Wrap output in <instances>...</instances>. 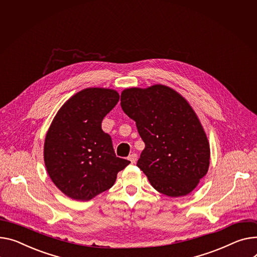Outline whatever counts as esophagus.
I'll return each mask as SVG.
<instances>
[{"mask_svg":"<svg viewBox=\"0 0 257 257\" xmlns=\"http://www.w3.org/2000/svg\"><path fill=\"white\" fill-rule=\"evenodd\" d=\"M128 158H129V160H130L131 163H135L136 161H138V154H136V153H132V154H130Z\"/></svg>","mask_w":257,"mask_h":257,"instance_id":"esophagus-1","label":"esophagus"}]
</instances>
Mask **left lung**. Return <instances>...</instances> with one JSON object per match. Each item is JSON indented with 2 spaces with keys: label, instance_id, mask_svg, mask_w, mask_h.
<instances>
[{
  "label": "left lung",
  "instance_id": "left-lung-1",
  "mask_svg": "<svg viewBox=\"0 0 257 257\" xmlns=\"http://www.w3.org/2000/svg\"><path fill=\"white\" fill-rule=\"evenodd\" d=\"M123 111L135 121L146 148L138 165L160 193H190L207 175L210 145L189 103L162 84L122 92Z\"/></svg>",
  "mask_w": 257,
  "mask_h": 257
}]
</instances>
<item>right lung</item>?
Masks as SVG:
<instances>
[{
  "label": "right lung",
  "instance_id": "1",
  "mask_svg": "<svg viewBox=\"0 0 257 257\" xmlns=\"http://www.w3.org/2000/svg\"><path fill=\"white\" fill-rule=\"evenodd\" d=\"M118 99L113 90L85 89L56 114L46 134L44 162L51 181L67 196L92 199L111 188L130 163L116 157L110 135L101 128Z\"/></svg>",
  "mask_w": 257,
  "mask_h": 257
}]
</instances>
